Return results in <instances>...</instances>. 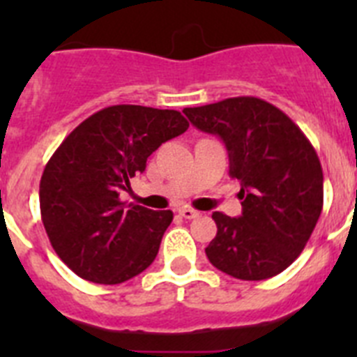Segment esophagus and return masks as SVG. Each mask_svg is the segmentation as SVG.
<instances>
[{
  "label": "esophagus",
  "mask_w": 357,
  "mask_h": 357,
  "mask_svg": "<svg viewBox=\"0 0 357 357\" xmlns=\"http://www.w3.org/2000/svg\"><path fill=\"white\" fill-rule=\"evenodd\" d=\"M178 214H181L182 218H185V220H193V218L200 216V213L195 209H191V207H182V209L178 211Z\"/></svg>",
  "instance_id": "obj_1"
}]
</instances>
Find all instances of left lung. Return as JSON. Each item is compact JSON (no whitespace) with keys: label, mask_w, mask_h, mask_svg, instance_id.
<instances>
[{"label":"left lung","mask_w":357,"mask_h":357,"mask_svg":"<svg viewBox=\"0 0 357 357\" xmlns=\"http://www.w3.org/2000/svg\"><path fill=\"white\" fill-rule=\"evenodd\" d=\"M195 127L222 137L243 213H213L207 259L241 280H264L301 255L324 207V173L313 144L280 109L255 96L188 107Z\"/></svg>","instance_id":"left-lung-1"}]
</instances>
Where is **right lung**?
I'll list each match as a JSON object with an SVG mask.
<instances>
[{"mask_svg":"<svg viewBox=\"0 0 357 357\" xmlns=\"http://www.w3.org/2000/svg\"><path fill=\"white\" fill-rule=\"evenodd\" d=\"M188 127L178 110L112 105L56 148L40 176V218L53 250L78 277L121 284L153 263L173 213L125 206L119 193Z\"/></svg>","mask_w":357,"mask_h":357,"instance_id":"obj_1","label":"right lung"}]
</instances>
